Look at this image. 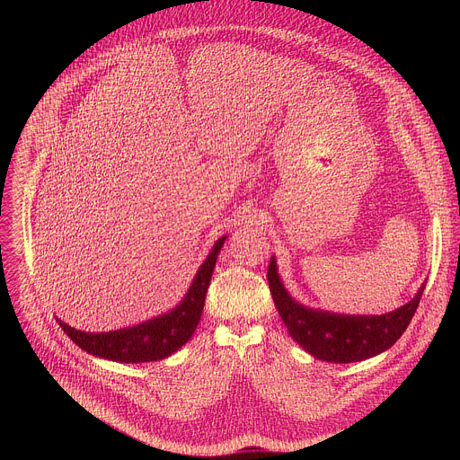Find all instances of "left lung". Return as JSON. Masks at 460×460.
Segmentation results:
<instances>
[{
  "instance_id": "obj_1",
  "label": "left lung",
  "mask_w": 460,
  "mask_h": 460,
  "mask_svg": "<svg viewBox=\"0 0 460 460\" xmlns=\"http://www.w3.org/2000/svg\"><path fill=\"white\" fill-rule=\"evenodd\" d=\"M267 279L272 301L288 334L308 354L329 363H356L388 350L409 326L427 285L423 281L414 297L394 312L347 315L310 308L296 301L279 278L276 257H270Z\"/></svg>"
}]
</instances>
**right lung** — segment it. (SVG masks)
I'll use <instances>...</instances> for the list:
<instances>
[{"mask_svg": "<svg viewBox=\"0 0 460 460\" xmlns=\"http://www.w3.org/2000/svg\"><path fill=\"white\" fill-rule=\"evenodd\" d=\"M225 241L226 235L214 243L207 259L198 267L182 301L166 314L129 328L104 332L79 331L70 328L62 319L57 321L66 331V336L92 356L117 363H146L164 359L186 345L193 336L203 312L210 276Z\"/></svg>", "mask_w": 460, "mask_h": 460, "instance_id": "1", "label": "right lung"}]
</instances>
